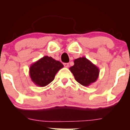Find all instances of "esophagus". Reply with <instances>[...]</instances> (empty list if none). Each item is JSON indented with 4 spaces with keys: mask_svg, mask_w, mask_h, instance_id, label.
Listing matches in <instances>:
<instances>
[{
    "mask_svg": "<svg viewBox=\"0 0 130 130\" xmlns=\"http://www.w3.org/2000/svg\"><path fill=\"white\" fill-rule=\"evenodd\" d=\"M64 65V66H65V67H69V63H65L63 64Z\"/></svg>",
    "mask_w": 130,
    "mask_h": 130,
    "instance_id": "34e87169",
    "label": "esophagus"
}]
</instances>
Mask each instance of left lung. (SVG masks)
I'll use <instances>...</instances> for the list:
<instances>
[{
    "label": "left lung",
    "instance_id": "left-lung-1",
    "mask_svg": "<svg viewBox=\"0 0 130 130\" xmlns=\"http://www.w3.org/2000/svg\"><path fill=\"white\" fill-rule=\"evenodd\" d=\"M74 65L69 68L76 80L82 86L88 87L95 83L99 76L100 70L86 57L77 58L74 60Z\"/></svg>",
    "mask_w": 130,
    "mask_h": 130
}]
</instances>
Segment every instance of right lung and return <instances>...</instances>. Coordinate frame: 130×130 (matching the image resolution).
<instances>
[{
	"mask_svg": "<svg viewBox=\"0 0 130 130\" xmlns=\"http://www.w3.org/2000/svg\"><path fill=\"white\" fill-rule=\"evenodd\" d=\"M63 67L60 62L46 56L30 65L29 75L36 86L44 87L54 79L57 73Z\"/></svg>",
	"mask_w": 130,
	"mask_h": 130,
	"instance_id": "obj_1",
	"label": "right lung"
}]
</instances>
